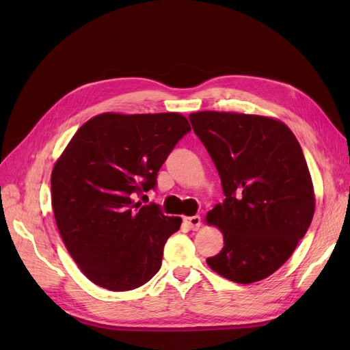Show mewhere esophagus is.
Masks as SVG:
<instances>
[{
    "instance_id": "34e87169",
    "label": "esophagus",
    "mask_w": 350,
    "mask_h": 350,
    "mask_svg": "<svg viewBox=\"0 0 350 350\" xmlns=\"http://www.w3.org/2000/svg\"><path fill=\"white\" fill-rule=\"evenodd\" d=\"M184 226L189 230H197L201 226V219L200 216H191V217H184Z\"/></svg>"
}]
</instances>
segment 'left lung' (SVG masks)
<instances>
[{
  "label": "left lung",
  "instance_id": "1",
  "mask_svg": "<svg viewBox=\"0 0 350 350\" xmlns=\"http://www.w3.org/2000/svg\"><path fill=\"white\" fill-rule=\"evenodd\" d=\"M188 118L225 194L207 213L225 245L207 264L235 283L266 279L292 256L314 216L301 146L288 126L267 116L204 111Z\"/></svg>",
  "mask_w": 350,
  "mask_h": 350
}]
</instances>
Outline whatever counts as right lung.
<instances>
[{"instance_id": "right-lung-1", "label": "right lung", "mask_w": 350, "mask_h": 350, "mask_svg": "<svg viewBox=\"0 0 350 350\" xmlns=\"http://www.w3.org/2000/svg\"><path fill=\"white\" fill-rule=\"evenodd\" d=\"M191 131L181 113H100L83 124L51 175L52 210L84 276L122 292L149 282L181 226L159 204L134 198L156 188L176 143Z\"/></svg>"}]
</instances>
